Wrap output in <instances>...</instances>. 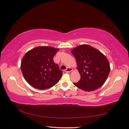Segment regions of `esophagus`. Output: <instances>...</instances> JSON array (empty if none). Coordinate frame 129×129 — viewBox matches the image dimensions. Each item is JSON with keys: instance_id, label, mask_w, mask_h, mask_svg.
I'll list each match as a JSON object with an SVG mask.
<instances>
[{"instance_id": "obj_1", "label": "esophagus", "mask_w": 129, "mask_h": 129, "mask_svg": "<svg viewBox=\"0 0 129 129\" xmlns=\"http://www.w3.org/2000/svg\"><path fill=\"white\" fill-rule=\"evenodd\" d=\"M73 71V68L68 67V68H67V69H66V70H64V72H65L66 73H69V72H72V71Z\"/></svg>"}]
</instances>
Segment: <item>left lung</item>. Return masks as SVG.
I'll return each mask as SVG.
<instances>
[{
  "label": "left lung",
  "instance_id": "obj_1",
  "mask_svg": "<svg viewBox=\"0 0 129 129\" xmlns=\"http://www.w3.org/2000/svg\"><path fill=\"white\" fill-rule=\"evenodd\" d=\"M71 52L76 58L81 79L76 87L85 91L100 88L106 81L110 71V64L103 53L88 45H81Z\"/></svg>",
  "mask_w": 129,
  "mask_h": 129
}]
</instances>
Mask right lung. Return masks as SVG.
<instances>
[{"label": "right lung", "mask_w": 129, "mask_h": 129, "mask_svg": "<svg viewBox=\"0 0 129 129\" xmlns=\"http://www.w3.org/2000/svg\"><path fill=\"white\" fill-rule=\"evenodd\" d=\"M59 48L39 46L27 52L21 62V70L30 85L39 90L51 88L59 81L62 72L53 58Z\"/></svg>", "instance_id": "obj_1"}]
</instances>
